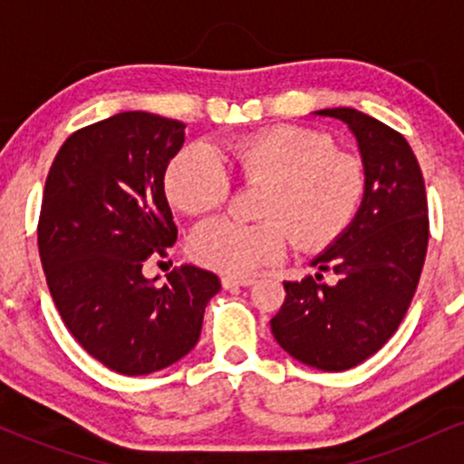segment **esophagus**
<instances>
[{
    "label": "esophagus",
    "instance_id": "34e87169",
    "mask_svg": "<svg viewBox=\"0 0 464 464\" xmlns=\"http://www.w3.org/2000/svg\"><path fill=\"white\" fill-rule=\"evenodd\" d=\"M253 284L255 279H250V276H222V287L225 290H231V287H248Z\"/></svg>",
    "mask_w": 464,
    "mask_h": 464
}]
</instances>
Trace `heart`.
Instances as JSON below:
<instances>
[{
  "instance_id": "obj_1",
  "label": "heart",
  "mask_w": 464,
  "mask_h": 464,
  "mask_svg": "<svg viewBox=\"0 0 464 464\" xmlns=\"http://www.w3.org/2000/svg\"><path fill=\"white\" fill-rule=\"evenodd\" d=\"M231 168L246 183L266 185L257 225L218 218L189 237L196 264L231 276L250 275L285 255L290 236L303 250L332 244L358 211L366 188L364 165L335 150L323 132L273 126L239 137L228 148ZM165 194L189 216L211 214L231 194V174L207 143H191L165 169Z\"/></svg>"
}]
</instances>
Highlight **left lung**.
Returning a JSON list of instances; mask_svg holds the SVG:
<instances>
[{"instance_id":"1","label":"left lung","mask_w":464,"mask_h":464,"mask_svg":"<svg viewBox=\"0 0 464 464\" xmlns=\"http://www.w3.org/2000/svg\"><path fill=\"white\" fill-rule=\"evenodd\" d=\"M334 117L358 141L366 188L351 225L312 266L334 272L284 281L285 301L270 329L281 349L321 371L353 369L397 332L417 292L428 253V198L423 174L401 132L362 111H316Z\"/></svg>"}]
</instances>
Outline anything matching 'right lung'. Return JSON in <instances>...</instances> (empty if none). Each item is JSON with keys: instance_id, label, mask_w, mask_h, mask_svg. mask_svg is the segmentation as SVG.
<instances>
[{"instance_id": "1", "label": "right lung", "mask_w": 464, "mask_h": 464, "mask_svg": "<svg viewBox=\"0 0 464 464\" xmlns=\"http://www.w3.org/2000/svg\"><path fill=\"white\" fill-rule=\"evenodd\" d=\"M183 141V121L126 111L73 132L45 180L39 255L50 295L80 347L121 375L188 355L220 290L189 264L163 287L141 273L177 242L163 177Z\"/></svg>"}]
</instances>
